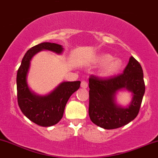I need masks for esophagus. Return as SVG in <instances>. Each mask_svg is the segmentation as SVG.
Returning a JSON list of instances; mask_svg holds the SVG:
<instances>
[{
	"label": "esophagus",
	"mask_w": 158,
	"mask_h": 158,
	"mask_svg": "<svg viewBox=\"0 0 158 158\" xmlns=\"http://www.w3.org/2000/svg\"><path fill=\"white\" fill-rule=\"evenodd\" d=\"M81 87H82V88H88V82L85 80L82 81V82H81Z\"/></svg>",
	"instance_id": "1"
}]
</instances>
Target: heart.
<instances>
[{
	"mask_svg": "<svg viewBox=\"0 0 158 158\" xmlns=\"http://www.w3.org/2000/svg\"><path fill=\"white\" fill-rule=\"evenodd\" d=\"M98 64H103L100 70V75L104 77H110L118 72L122 66V62L119 59H113L110 54H102L98 55L95 59Z\"/></svg>",
	"mask_w": 158,
	"mask_h": 158,
	"instance_id": "obj_1",
	"label": "heart"
}]
</instances>
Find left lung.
<instances>
[{
    "label": "left lung",
    "instance_id": "left-lung-1",
    "mask_svg": "<svg viewBox=\"0 0 158 158\" xmlns=\"http://www.w3.org/2000/svg\"><path fill=\"white\" fill-rule=\"evenodd\" d=\"M127 88L133 93V100L127 108H121L114 103L116 91ZM88 114L94 124L104 129H115L133 121L138 115L145 94L143 71L139 62L131 56L123 73L102 78H89Z\"/></svg>",
    "mask_w": 158,
    "mask_h": 158
}]
</instances>
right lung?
I'll use <instances>...</instances> for the list:
<instances>
[{"label": "right lung", "mask_w": 158, "mask_h": 158, "mask_svg": "<svg viewBox=\"0 0 158 158\" xmlns=\"http://www.w3.org/2000/svg\"><path fill=\"white\" fill-rule=\"evenodd\" d=\"M43 49L60 53L63 48L56 43H42L31 47L25 53L17 72V99L21 111L27 118L40 126L50 127L62 118L69 98L79 89L81 82H62L46 96H37L31 92L26 82V76L32 57Z\"/></svg>", "instance_id": "1"}]
</instances>
